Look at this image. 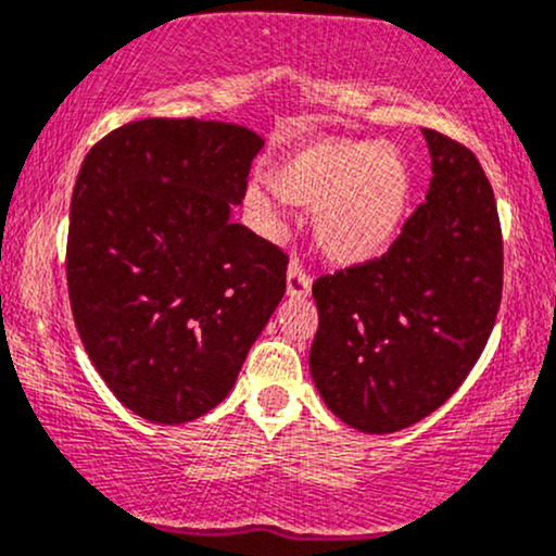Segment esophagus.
<instances>
[{
    "mask_svg": "<svg viewBox=\"0 0 556 556\" xmlns=\"http://www.w3.org/2000/svg\"><path fill=\"white\" fill-rule=\"evenodd\" d=\"M286 289H289L291 296H307L312 289V276L304 270L299 262H291L289 267V280H286Z\"/></svg>",
    "mask_w": 556,
    "mask_h": 556,
    "instance_id": "34e87169",
    "label": "esophagus"
}]
</instances>
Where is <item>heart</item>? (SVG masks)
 <instances>
[{
    "instance_id": "obj_1",
    "label": "heart",
    "mask_w": 556,
    "mask_h": 556,
    "mask_svg": "<svg viewBox=\"0 0 556 556\" xmlns=\"http://www.w3.org/2000/svg\"><path fill=\"white\" fill-rule=\"evenodd\" d=\"M276 186L291 202L320 204L315 239L328 257L365 262L394 241L407 210L409 176L386 143L326 141L286 162ZM247 202L267 226H278V202L265 186H249Z\"/></svg>"
}]
</instances>
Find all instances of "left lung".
I'll return each instance as SVG.
<instances>
[{
    "instance_id": "obj_1",
    "label": "left lung",
    "mask_w": 556,
    "mask_h": 556,
    "mask_svg": "<svg viewBox=\"0 0 556 556\" xmlns=\"http://www.w3.org/2000/svg\"><path fill=\"white\" fill-rule=\"evenodd\" d=\"M428 199L380 257L312 283L317 323L309 372L341 420L394 433L439 409L494 330L504 241L494 189L476 154L422 128Z\"/></svg>"
}]
</instances>
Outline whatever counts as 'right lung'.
Returning <instances> with one entry per match:
<instances>
[{"instance_id": "right-lung-1", "label": "right lung", "mask_w": 556, "mask_h": 556, "mask_svg": "<svg viewBox=\"0 0 556 556\" xmlns=\"http://www.w3.org/2000/svg\"><path fill=\"white\" fill-rule=\"evenodd\" d=\"M262 136L147 117L86 154L67 228V296L86 354L143 420L189 422L228 396L286 294L289 254L241 223Z\"/></svg>"}]
</instances>
